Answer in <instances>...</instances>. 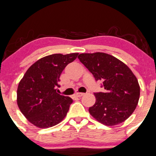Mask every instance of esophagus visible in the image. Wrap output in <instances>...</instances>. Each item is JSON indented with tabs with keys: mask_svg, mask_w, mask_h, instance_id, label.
I'll return each mask as SVG.
<instances>
[{
	"mask_svg": "<svg viewBox=\"0 0 156 156\" xmlns=\"http://www.w3.org/2000/svg\"><path fill=\"white\" fill-rule=\"evenodd\" d=\"M83 95H84V93H77L76 94H75V96H76L77 97L80 98V97H81V96H83Z\"/></svg>",
	"mask_w": 156,
	"mask_h": 156,
	"instance_id": "esophagus-1",
	"label": "esophagus"
}]
</instances>
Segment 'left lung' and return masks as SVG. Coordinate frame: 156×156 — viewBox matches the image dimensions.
Segmentation results:
<instances>
[{"label":"left lung","instance_id":"left-lung-1","mask_svg":"<svg viewBox=\"0 0 156 156\" xmlns=\"http://www.w3.org/2000/svg\"><path fill=\"white\" fill-rule=\"evenodd\" d=\"M78 59L103 81L104 92L95 93L96 102L90 107L93 117L108 126L124 122L135 110L140 98V86L132 70L115 57L102 52L81 54Z\"/></svg>","mask_w":156,"mask_h":156}]
</instances>
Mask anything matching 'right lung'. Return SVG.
Returning a JSON list of instances; mask_svg holds the SVG:
<instances>
[{
	"mask_svg": "<svg viewBox=\"0 0 156 156\" xmlns=\"http://www.w3.org/2000/svg\"><path fill=\"white\" fill-rule=\"evenodd\" d=\"M78 53L54 54L39 59L27 70L19 83L17 104L33 125L52 127L66 116L73 100L57 93L62 72Z\"/></svg>",
	"mask_w": 156,
	"mask_h": 156,
	"instance_id": "right-lung-1",
	"label": "right lung"
}]
</instances>
